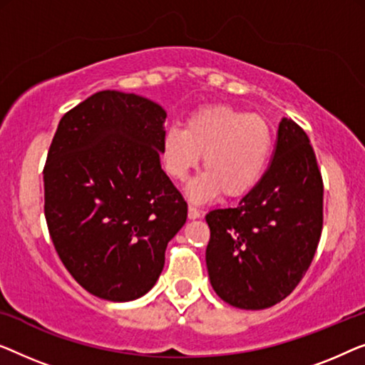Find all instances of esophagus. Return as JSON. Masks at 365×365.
I'll list each match as a JSON object with an SVG mask.
<instances>
[{
	"instance_id": "esophagus-1",
	"label": "esophagus",
	"mask_w": 365,
	"mask_h": 365,
	"mask_svg": "<svg viewBox=\"0 0 365 365\" xmlns=\"http://www.w3.org/2000/svg\"><path fill=\"white\" fill-rule=\"evenodd\" d=\"M200 215H202V212H200L197 207H193V205H188V218L190 220L200 218Z\"/></svg>"
}]
</instances>
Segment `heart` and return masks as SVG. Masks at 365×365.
Returning <instances> with one entry per match:
<instances>
[{
  "instance_id": "b5f03b06",
  "label": "heart",
  "mask_w": 365,
  "mask_h": 365,
  "mask_svg": "<svg viewBox=\"0 0 365 365\" xmlns=\"http://www.w3.org/2000/svg\"><path fill=\"white\" fill-rule=\"evenodd\" d=\"M273 152L269 125L259 115L233 107H210L187 122L185 130L168 129L163 137V165L173 180L183 182L203 155L205 173L188 187L203 202L223 193L238 198L261 182Z\"/></svg>"
}]
</instances>
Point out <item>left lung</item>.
I'll return each instance as SVG.
<instances>
[{"label": "left lung", "mask_w": 365, "mask_h": 365, "mask_svg": "<svg viewBox=\"0 0 365 365\" xmlns=\"http://www.w3.org/2000/svg\"><path fill=\"white\" fill-rule=\"evenodd\" d=\"M322 193L309 137L284 117L261 182L236 208L207 215L210 283L225 302L256 311L291 294L319 243Z\"/></svg>", "instance_id": "obj_1"}]
</instances>
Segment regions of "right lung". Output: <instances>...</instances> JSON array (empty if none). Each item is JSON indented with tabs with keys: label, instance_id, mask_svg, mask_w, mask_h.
Instances as JSON below:
<instances>
[{
	"label": "right lung",
	"instance_id": "1",
	"mask_svg": "<svg viewBox=\"0 0 365 365\" xmlns=\"http://www.w3.org/2000/svg\"><path fill=\"white\" fill-rule=\"evenodd\" d=\"M167 112L101 91L66 112L51 142L44 215L66 269L91 294L137 299L157 283L187 203L162 170Z\"/></svg>",
	"mask_w": 365,
	"mask_h": 365
}]
</instances>
